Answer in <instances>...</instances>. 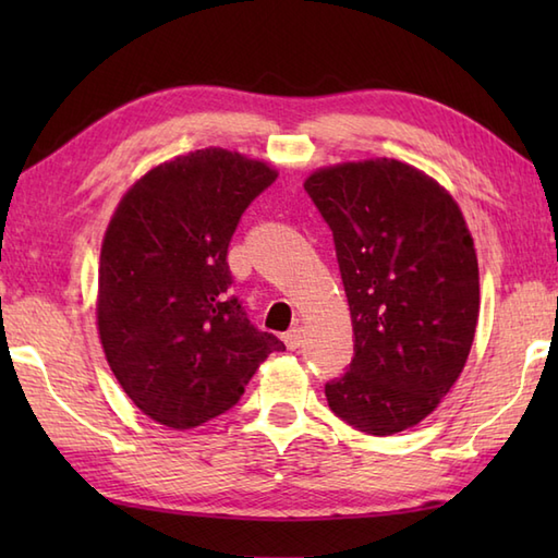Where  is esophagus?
Returning <instances> with one entry per match:
<instances>
[{"instance_id":"34e87169","label":"esophagus","mask_w":558,"mask_h":558,"mask_svg":"<svg viewBox=\"0 0 558 558\" xmlns=\"http://www.w3.org/2000/svg\"><path fill=\"white\" fill-rule=\"evenodd\" d=\"M282 340H286L288 350H298L302 345V328H292L288 330L286 336H282Z\"/></svg>"}]
</instances>
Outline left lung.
Here are the masks:
<instances>
[{
  "instance_id": "left-lung-1",
  "label": "left lung",
  "mask_w": 558,
  "mask_h": 558,
  "mask_svg": "<svg viewBox=\"0 0 558 558\" xmlns=\"http://www.w3.org/2000/svg\"><path fill=\"white\" fill-rule=\"evenodd\" d=\"M304 189L333 232L354 330L328 408L364 434L408 429L456 384L475 338L480 270L465 218L432 177L388 158L318 170Z\"/></svg>"
}]
</instances>
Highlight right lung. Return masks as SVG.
Here are the masks:
<instances>
[{
  "label": "right lung",
  "instance_id": "right-lung-1",
  "mask_svg": "<svg viewBox=\"0 0 558 558\" xmlns=\"http://www.w3.org/2000/svg\"><path fill=\"white\" fill-rule=\"evenodd\" d=\"M266 162L204 148L153 168L105 232L98 330L134 405L172 429L234 408L258 364L286 345L232 294L228 246L252 201L276 182Z\"/></svg>",
  "mask_w": 558,
  "mask_h": 558
}]
</instances>
